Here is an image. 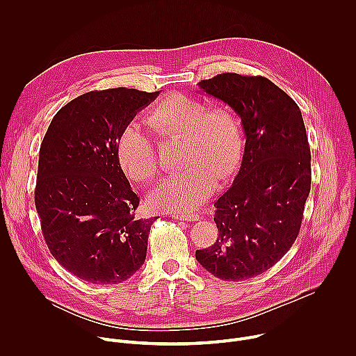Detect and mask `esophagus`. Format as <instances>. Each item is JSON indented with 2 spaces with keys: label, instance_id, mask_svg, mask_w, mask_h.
<instances>
[{
  "label": "esophagus",
  "instance_id": "esophagus-1",
  "mask_svg": "<svg viewBox=\"0 0 356 356\" xmlns=\"http://www.w3.org/2000/svg\"><path fill=\"white\" fill-rule=\"evenodd\" d=\"M173 218L180 220V221H198L200 216L197 213H188V214H172Z\"/></svg>",
  "mask_w": 356,
  "mask_h": 356
}]
</instances>
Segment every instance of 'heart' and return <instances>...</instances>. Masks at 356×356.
Listing matches in <instances>:
<instances>
[{"instance_id": "b5f03b06", "label": "heart", "mask_w": 356, "mask_h": 356, "mask_svg": "<svg viewBox=\"0 0 356 356\" xmlns=\"http://www.w3.org/2000/svg\"><path fill=\"white\" fill-rule=\"evenodd\" d=\"M147 122L161 138H183L181 166L165 176L150 191L156 210L188 213L239 166L243 129L239 117L225 106L207 103L184 94H173L150 110ZM117 156L124 173L135 183H147L158 173L154 142L139 122H128L117 140Z\"/></svg>"}]
</instances>
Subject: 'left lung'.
Here are the masks:
<instances>
[{
    "label": "left lung",
    "mask_w": 356,
    "mask_h": 356,
    "mask_svg": "<svg viewBox=\"0 0 356 356\" xmlns=\"http://www.w3.org/2000/svg\"><path fill=\"white\" fill-rule=\"evenodd\" d=\"M198 86L239 115L246 142L232 186L214 202L218 238L195 259L218 279H250L298 235L312 187L306 127L294 99L266 77L222 73Z\"/></svg>",
    "instance_id": "1"
}]
</instances>
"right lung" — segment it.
<instances>
[{
    "label": "right lung",
    "instance_id": "add662e5",
    "mask_svg": "<svg viewBox=\"0 0 356 356\" xmlns=\"http://www.w3.org/2000/svg\"><path fill=\"white\" fill-rule=\"evenodd\" d=\"M159 91H90L58 111L40 143L35 206L54 258L94 284L128 280L145 262L154 218L124 175L117 140Z\"/></svg>",
    "mask_w": 356,
    "mask_h": 356
}]
</instances>
